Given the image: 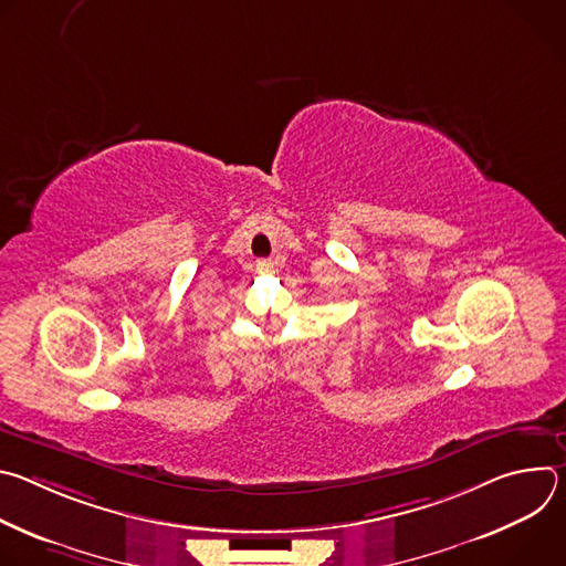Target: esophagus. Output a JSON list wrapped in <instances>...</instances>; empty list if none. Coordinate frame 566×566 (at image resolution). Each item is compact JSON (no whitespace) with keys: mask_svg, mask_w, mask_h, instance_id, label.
<instances>
[{"mask_svg":"<svg viewBox=\"0 0 566 566\" xmlns=\"http://www.w3.org/2000/svg\"><path fill=\"white\" fill-rule=\"evenodd\" d=\"M258 271H260V273H273V262H271V260L260 262V264H258Z\"/></svg>","mask_w":566,"mask_h":566,"instance_id":"esophagus-1","label":"esophagus"}]
</instances>
